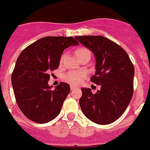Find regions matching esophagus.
Returning <instances> with one entry per match:
<instances>
[{
    "label": "esophagus",
    "instance_id": "1",
    "mask_svg": "<svg viewBox=\"0 0 150 150\" xmlns=\"http://www.w3.org/2000/svg\"><path fill=\"white\" fill-rule=\"evenodd\" d=\"M75 89H77V87L74 86H70V90H75Z\"/></svg>",
    "mask_w": 150,
    "mask_h": 150
}]
</instances>
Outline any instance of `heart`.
Masks as SVG:
<instances>
[{
	"label": "heart",
	"instance_id": "obj_1",
	"mask_svg": "<svg viewBox=\"0 0 150 150\" xmlns=\"http://www.w3.org/2000/svg\"><path fill=\"white\" fill-rule=\"evenodd\" d=\"M86 52H89V51L86 48H78L76 51V56H77V57H78ZM64 57V56H61L60 62L63 61ZM86 77V73L83 71H73V72L67 73L64 76V79L67 82L72 84V85H78L84 80V78Z\"/></svg>",
	"mask_w": 150,
	"mask_h": 150
}]
</instances>
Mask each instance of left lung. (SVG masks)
Here are the masks:
<instances>
[{"label":"left lung","instance_id":"1","mask_svg":"<svg viewBox=\"0 0 150 150\" xmlns=\"http://www.w3.org/2000/svg\"><path fill=\"white\" fill-rule=\"evenodd\" d=\"M75 39L94 54L96 71L90 81L101 86L96 94L89 88L81 89V109L94 123L111 124L124 114L132 99L134 66L120 45L103 36H76Z\"/></svg>","mask_w":150,"mask_h":150}]
</instances>
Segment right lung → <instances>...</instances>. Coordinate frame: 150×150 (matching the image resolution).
<instances>
[{
	"label": "right lung",
	"mask_w": 150,
	"mask_h": 150,
	"mask_svg": "<svg viewBox=\"0 0 150 150\" xmlns=\"http://www.w3.org/2000/svg\"><path fill=\"white\" fill-rule=\"evenodd\" d=\"M78 44L73 37L47 36L29 45L19 55L11 81L18 106L30 120L45 124L60 114L70 86L60 82L52 90L49 72L59 67L64 50Z\"/></svg>",
	"instance_id": "1"
}]
</instances>
